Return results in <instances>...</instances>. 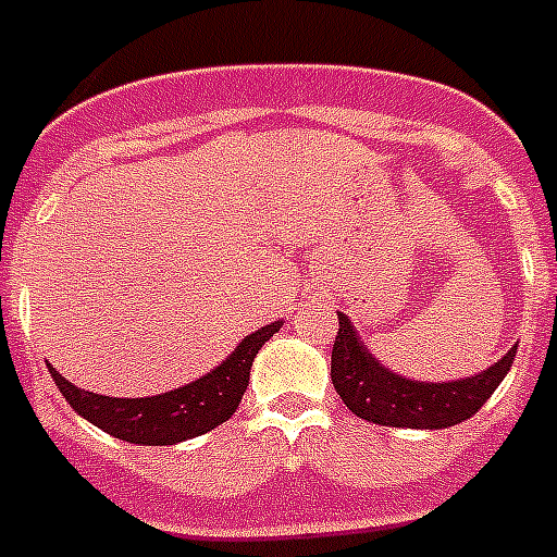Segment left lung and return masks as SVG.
Masks as SVG:
<instances>
[{
    "label": "left lung",
    "mask_w": 557,
    "mask_h": 557,
    "mask_svg": "<svg viewBox=\"0 0 557 557\" xmlns=\"http://www.w3.org/2000/svg\"><path fill=\"white\" fill-rule=\"evenodd\" d=\"M339 329L332 348V385L348 410L371 424L401 430H444L455 426L491 398L513 366L516 346L488 371L457 382H412L387 371L362 348L346 314H337Z\"/></svg>",
    "instance_id": "8db88e82"
}]
</instances>
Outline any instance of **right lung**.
<instances>
[{"label": "right lung", "instance_id": "right-lung-1", "mask_svg": "<svg viewBox=\"0 0 557 557\" xmlns=\"http://www.w3.org/2000/svg\"><path fill=\"white\" fill-rule=\"evenodd\" d=\"M282 329V321L270 323L236 346V351L203 379L191 385L150 398H113L88 393L49 368L72 410L100 426L108 435L139 446H172L228 421L248 391V376L259 348Z\"/></svg>", "mask_w": 557, "mask_h": 557}]
</instances>
